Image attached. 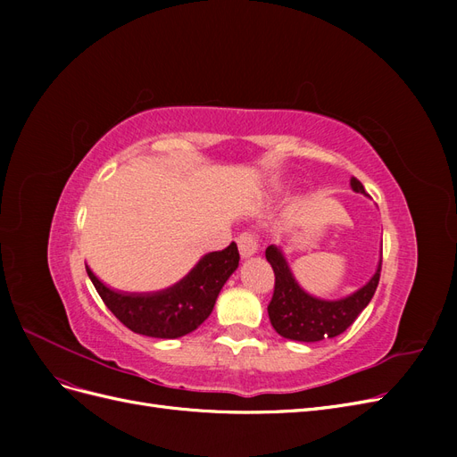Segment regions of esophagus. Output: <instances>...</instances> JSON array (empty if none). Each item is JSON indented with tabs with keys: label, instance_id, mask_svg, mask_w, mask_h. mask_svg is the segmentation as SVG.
<instances>
[{
	"label": "esophagus",
	"instance_id": "1",
	"mask_svg": "<svg viewBox=\"0 0 457 457\" xmlns=\"http://www.w3.org/2000/svg\"><path fill=\"white\" fill-rule=\"evenodd\" d=\"M257 237L253 232H242L238 237V247L242 257H250L257 252Z\"/></svg>",
	"mask_w": 457,
	"mask_h": 457
}]
</instances>
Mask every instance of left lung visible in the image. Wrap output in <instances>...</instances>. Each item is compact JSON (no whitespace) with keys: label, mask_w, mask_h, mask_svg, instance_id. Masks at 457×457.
Instances as JSON below:
<instances>
[{"label":"left lung","mask_w":457,"mask_h":457,"mask_svg":"<svg viewBox=\"0 0 457 457\" xmlns=\"http://www.w3.org/2000/svg\"><path fill=\"white\" fill-rule=\"evenodd\" d=\"M351 187L354 192H364L356 177L351 179ZM265 257L274 270V294L267 307L270 324L282 337L294 341L314 343L341 336L368 307L381 276L379 262L373 278L358 292L339 301H322L297 286L278 247L269 245Z\"/></svg>","instance_id":"left-lung-1"}]
</instances>
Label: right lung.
<instances>
[{"instance_id": "obj_1", "label": "right lung", "mask_w": 457, "mask_h": 457, "mask_svg": "<svg viewBox=\"0 0 457 457\" xmlns=\"http://www.w3.org/2000/svg\"><path fill=\"white\" fill-rule=\"evenodd\" d=\"M238 261V245L230 242L225 250L202 257L173 287L148 295L112 292L89 269L87 274L96 294L123 326L148 337L175 339L195 331L212 314L220 287L237 270Z\"/></svg>"}]
</instances>
